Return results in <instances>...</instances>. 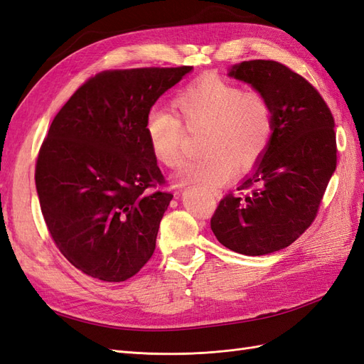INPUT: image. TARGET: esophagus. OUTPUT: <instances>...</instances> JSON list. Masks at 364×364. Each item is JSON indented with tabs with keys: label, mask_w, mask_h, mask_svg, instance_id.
<instances>
[{
	"label": "esophagus",
	"mask_w": 364,
	"mask_h": 364,
	"mask_svg": "<svg viewBox=\"0 0 364 364\" xmlns=\"http://www.w3.org/2000/svg\"><path fill=\"white\" fill-rule=\"evenodd\" d=\"M213 196L215 197V199H218V196H220V193H218V191H214V193H213Z\"/></svg>",
	"instance_id": "34e87169"
}]
</instances>
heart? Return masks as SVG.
I'll list each match as a JSON object with an SVG mask.
<instances>
[{
	"label": "heart",
	"mask_w": 364,
	"mask_h": 364,
	"mask_svg": "<svg viewBox=\"0 0 364 364\" xmlns=\"http://www.w3.org/2000/svg\"><path fill=\"white\" fill-rule=\"evenodd\" d=\"M178 114L153 107L146 117V135L156 161L173 168L181 161L186 127L205 126L200 141L203 155L185 161L179 183H197L205 190L225 185L234 173L250 168L267 150L274 130L273 106L259 91L243 87L222 77L206 75L173 98Z\"/></svg>",
	"instance_id": "heart-1"
}]
</instances>
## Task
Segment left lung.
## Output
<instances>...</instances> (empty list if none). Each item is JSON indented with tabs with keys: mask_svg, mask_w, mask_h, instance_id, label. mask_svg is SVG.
Instances as JSON below:
<instances>
[{
	"mask_svg": "<svg viewBox=\"0 0 364 364\" xmlns=\"http://www.w3.org/2000/svg\"><path fill=\"white\" fill-rule=\"evenodd\" d=\"M229 75L266 95L274 115L267 150L211 218L225 247L249 257L290 246L310 228L336 171L334 118L316 87L274 60L234 65Z\"/></svg>",
	"mask_w": 364,
	"mask_h": 364,
	"instance_id": "left-lung-1",
	"label": "left lung"
}]
</instances>
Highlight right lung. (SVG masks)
Here are the masks:
<instances>
[{"label":"right lung","instance_id":"obj_1","mask_svg":"<svg viewBox=\"0 0 364 364\" xmlns=\"http://www.w3.org/2000/svg\"><path fill=\"white\" fill-rule=\"evenodd\" d=\"M193 67L103 71L54 117L36 161L43 220L62 255L121 282L151 258L173 194L150 150L146 117Z\"/></svg>","mask_w":364,"mask_h":364}]
</instances>
